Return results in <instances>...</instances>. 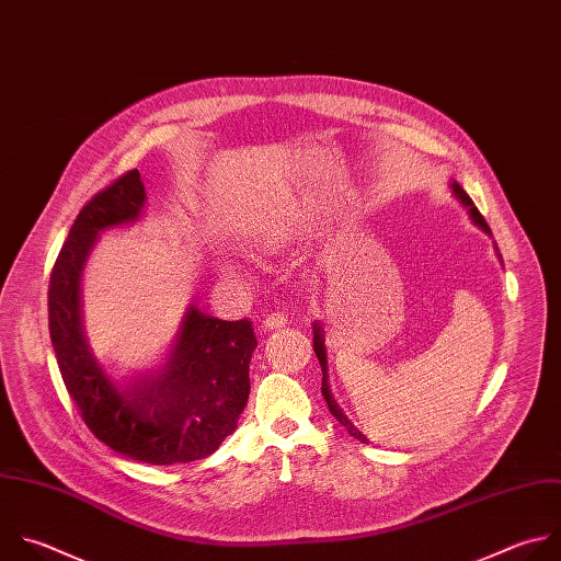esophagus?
Returning <instances> with one entry per match:
<instances>
[{
  "label": "esophagus",
  "instance_id": "esophagus-1",
  "mask_svg": "<svg viewBox=\"0 0 561 561\" xmlns=\"http://www.w3.org/2000/svg\"><path fill=\"white\" fill-rule=\"evenodd\" d=\"M288 323V317L284 312H268L264 317V330H279Z\"/></svg>",
  "mask_w": 561,
  "mask_h": 561
}]
</instances>
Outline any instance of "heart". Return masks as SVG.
Wrapping results in <instances>:
<instances>
[{"label": "heart", "mask_w": 561, "mask_h": 561, "mask_svg": "<svg viewBox=\"0 0 561 561\" xmlns=\"http://www.w3.org/2000/svg\"><path fill=\"white\" fill-rule=\"evenodd\" d=\"M290 231H293V229H290V222L277 220V222L268 225V227L262 231V236L255 238L253 249H257V251H277V249H282V247L290 240ZM218 266H220V273H222L225 277L240 279V277L244 275L242 264H240L238 260H233V257H220Z\"/></svg>", "instance_id": "b5f03b06"}]
</instances>
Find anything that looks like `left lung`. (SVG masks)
<instances>
[{"label": "left lung", "instance_id": "1", "mask_svg": "<svg viewBox=\"0 0 561 561\" xmlns=\"http://www.w3.org/2000/svg\"><path fill=\"white\" fill-rule=\"evenodd\" d=\"M451 190H454V194H456V198L467 207V211H469V216H471V220L484 231V233H491V229H489V225H486V220L482 218V214L476 209V205H473V201L467 196V192L462 190V186L458 184V182H451ZM312 332H314V343H312V347H314V354H317V358H319V363H321V371H323V381H321V394H323V399H325V403H328V410L332 412V416L350 432V436H354L356 440H360V443H367V438L345 419V414L336 408V403H334V399H332V394H330V390H328V360H325V345H323V328H321V323H312Z\"/></svg>", "mask_w": 561, "mask_h": 561}]
</instances>
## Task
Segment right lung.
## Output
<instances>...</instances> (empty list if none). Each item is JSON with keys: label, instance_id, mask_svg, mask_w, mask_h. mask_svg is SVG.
Wrapping results in <instances>:
<instances>
[{"label": "right lung", "instance_id": "add662e5", "mask_svg": "<svg viewBox=\"0 0 561 561\" xmlns=\"http://www.w3.org/2000/svg\"><path fill=\"white\" fill-rule=\"evenodd\" d=\"M142 205L145 186L131 169L79 211L50 273V339L66 390L101 443L149 465L194 462L236 430L251 392L257 339L249 319L222 321L192 306L160 369L134 377L127 388L105 375L81 325V271L96 236L136 222Z\"/></svg>", "mask_w": 561, "mask_h": 561}]
</instances>
